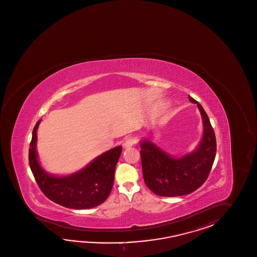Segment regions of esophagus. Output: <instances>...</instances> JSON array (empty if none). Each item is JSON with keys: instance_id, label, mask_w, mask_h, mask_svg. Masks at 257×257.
<instances>
[{"instance_id": "34e87169", "label": "esophagus", "mask_w": 257, "mask_h": 257, "mask_svg": "<svg viewBox=\"0 0 257 257\" xmlns=\"http://www.w3.org/2000/svg\"><path fill=\"white\" fill-rule=\"evenodd\" d=\"M134 144H135V139L130 137V138H126L125 141L123 142L122 146H123L124 149H129V148H131L132 146H134Z\"/></svg>"}]
</instances>
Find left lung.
<instances>
[{"mask_svg":"<svg viewBox=\"0 0 257 257\" xmlns=\"http://www.w3.org/2000/svg\"><path fill=\"white\" fill-rule=\"evenodd\" d=\"M202 119V137L194 151L175 156L153 141L152 132L140 140V155L144 181L152 192L163 197H178L192 193L205 182L216 154V140L208 115L199 102Z\"/></svg>","mask_w":257,"mask_h":257,"instance_id":"8db88e82","label":"left lung"}]
</instances>
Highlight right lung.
<instances>
[{"mask_svg":"<svg viewBox=\"0 0 257 257\" xmlns=\"http://www.w3.org/2000/svg\"><path fill=\"white\" fill-rule=\"evenodd\" d=\"M39 120L32 131L29 162L38 186L49 200L71 209H90L103 203L112 189L116 164L121 154V146L94 158L70 175H52L44 169L38 157Z\"/></svg>","mask_w":257,"mask_h":257,"instance_id":"1","label":"right lung"}]
</instances>
